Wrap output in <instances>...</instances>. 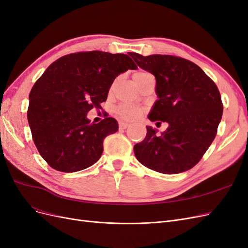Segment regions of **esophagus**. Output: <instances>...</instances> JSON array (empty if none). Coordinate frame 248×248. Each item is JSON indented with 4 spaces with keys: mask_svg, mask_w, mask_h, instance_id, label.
<instances>
[{
    "mask_svg": "<svg viewBox=\"0 0 248 248\" xmlns=\"http://www.w3.org/2000/svg\"><path fill=\"white\" fill-rule=\"evenodd\" d=\"M128 126H129V124L126 123V122H120L119 123V128L120 129H126Z\"/></svg>",
    "mask_w": 248,
    "mask_h": 248,
    "instance_id": "34e87169",
    "label": "esophagus"
}]
</instances>
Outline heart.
<instances>
[{
	"instance_id": "1",
	"label": "heart",
	"mask_w": 248,
	"mask_h": 248,
	"mask_svg": "<svg viewBox=\"0 0 248 248\" xmlns=\"http://www.w3.org/2000/svg\"><path fill=\"white\" fill-rule=\"evenodd\" d=\"M148 74V72L144 71H138L133 74V80L136 81ZM142 108L137 106H132V104H122L119 106L116 109V114L123 120H134L139 118L142 114Z\"/></svg>"
}]
</instances>
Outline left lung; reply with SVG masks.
Returning a JSON list of instances; mask_svg holds the SVG:
<instances>
[{
	"label": "left lung",
	"mask_w": 248,
	"mask_h": 248,
	"mask_svg": "<svg viewBox=\"0 0 248 248\" xmlns=\"http://www.w3.org/2000/svg\"><path fill=\"white\" fill-rule=\"evenodd\" d=\"M128 55L156 78L158 99L148 118L169 124L161 134L147 126L145 140L133 148L137 159L167 175L190 170L216 137L223 110L218 88L197 64L186 59Z\"/></svg>",
	"instance_id": "obj_1"
}]
</instances>
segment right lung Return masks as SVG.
<instances>
[{
  "instance_id": "obj_1",
  "label": "right lung",
  "mask_w": 248,
  "mask_h": 248,
  "mask_svg": "<svg viewBox=\"0 0 248 248\" xmlns=\"http://www.w3.org/2000/svg\"><path fill=\"white\" fill-rule=\"evenodd\" d=\"M137 68L129 56L100 50L66 55L48 66L30 92L28 122L49 167L73 172L100 158L103 140L118 131V122L104 116L94 124L87 112L101 108L120 73Z\"/></svg>"
}]
</instances>
